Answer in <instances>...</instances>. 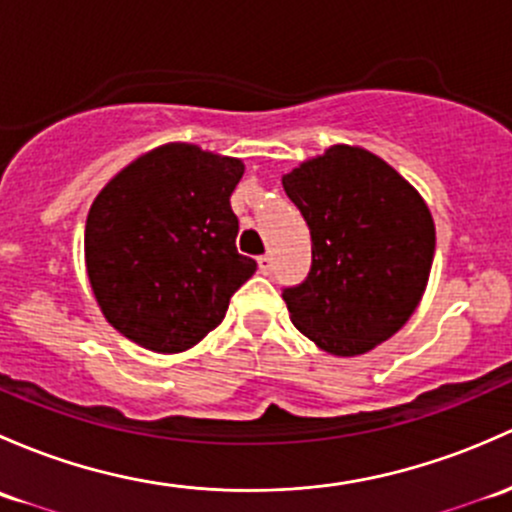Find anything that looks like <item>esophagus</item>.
<instances>
[{
	"instance_id": "34e87169",
	"label": "esophagus",
	"mask_w": 512,
	"mask_h": 512,
	"mask_svg": "<svg viewBox=\"0 0 512 512\" xmlns=\"http://www.w3.org/2000/svg\"><path fill=\"white\" fill-rule=\"evenodd\" d=\"M257 267H260L262 274H270L272 272V257H267V255L257 257Z\"/></svg>"
}]
</instances>
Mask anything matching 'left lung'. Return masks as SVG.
Returning a JSON list of instances; mask_svg holds the SVG:
<instances>
[{"label":"left lung","mask_w":512,"mask_h":512,"mask_svg":"<svg viewBox=\"0 0 512 512\" xmlns=\"http://www.w3.org/2000/svg\"><path fill=\"white\" fill-rule=\"evenodd\" d=\"M311 233V270L282 299L292 324L333 355L395 336L417 309L434 260V220L414 188L375 154L326 149L282 179Z\"/></svg>","instance_id":"8db88e82"}]
</instances>
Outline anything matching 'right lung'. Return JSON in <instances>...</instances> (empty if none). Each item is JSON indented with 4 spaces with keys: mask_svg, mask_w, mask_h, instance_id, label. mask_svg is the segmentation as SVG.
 Returning <instances> with one entry per match:
<instances>
[{
    "mask_svg": "<svg viewBox=\"0 0 512 512\" xmlns=\"http://www.w3.org/2000/svg\"><path fill=\"white\" fill-rule=\"evenodd\" d=\"M240 159L164 144L100 191L85 223V265L102 314L157 353L196 346L223 321L257 262L235 247L230 193Z\"/></svg>",
    "mask_w": 512,
    "mask_h": 512,
    "instance_id": "obj_1",
    "label": "right lung"
}]
</instances>
